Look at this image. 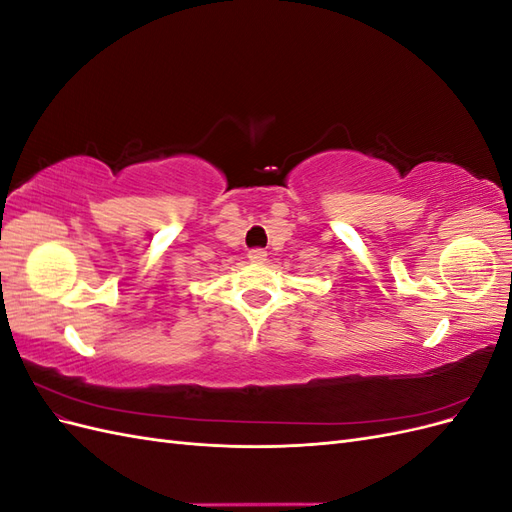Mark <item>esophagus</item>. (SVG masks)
Masks as SVG:
<instances>
[{
    "label": "esophagus",
    "mask_w": 512,
    "mask_h": 512,
    "mask_svg": "<svg viewBox=\"0 0 512 512\" xmlns=\"http://www.w3.org/2000/svg\"><path fill=\"white\" fill-rule=\"evenodd\" d=\"M247 258H250L252 262H265L267 260V252L262 250V247H254V250L247 252Z\"/></svg>",
    "instance_id": "1"
}]
</instances>
